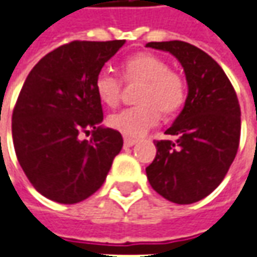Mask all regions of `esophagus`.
<instances>
[{
  "label": "esophagus",
  "mask_w": 257,
  "mask_h": 257,
  "mask_svg": "<svg viewBox=\"0 0 257 257\" xmlns=\"http://www.w3.org/2000/svg\"><path fill=\"white\" fill-rule=\"evenodd\" d=\"M137 142H138V141L135 140V138H128V137L123 138V145H125V147H132V145H135Z\"/></svg>",
  "instance_id": "esophagus-1"
}]
</instances>
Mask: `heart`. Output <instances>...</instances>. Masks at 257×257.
Wrapping results in <instances>:
<instances>
[{
  "label": "heart",
  "mask_w": 257,
  "mask_h": 257,
  "mask_svg": "<svg viewBox=\"0 0 257 257\" xmlns=\"http://www.w3.org/2000/svg\"><path fill=\"white\" fill-rule=\"evenodd\" d=\"M122 80L128 86H138L135 92L137 106L122 109L110 115L107 123L126 137H140L155 126L164 115H173L184 105L187 89L184 77L170 69L165 60L152 53H138L120 66ZM97 97L110 107L119 105L123 84L106 69L95 77Z\"/></svg>",
  "instance_id": "b5f03b06"
}]
</instances>
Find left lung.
I'll return each instance as SVG.
<instances>
[{"label":"left lung","instance_id":"8db88e82","mask_svg":"<svg viewBox=\"0 0 257 257\" xmlns=\"http://www.w3.org/2000/svg\"><path fill=\"white\" fill-rule=\"evenodd\" d=\"M184 67L188 96L165 131L175 140L157 141L147 167L151 187L177 204H191L213 193L234 160L240 141V105L233 84L207 53L185 41H151Z\"/></svg>","mask_w":257,"mask_h":257}]
</instances>
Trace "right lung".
Here are the masks:
<instances>
[{"label":"right lung","instance_id":"obj_1","mask_svg":"<svg viewBox=\"0 0 257 257\" xmlns=\"http://www.w3.org/2000/svg\"><path fill=\"white\" fill-rule=\"evenodd\" d=\"M123 43L63 44L33 67L20 90L13 110L16 155L28 181L53 201L74 204L96 193L122 150V135L100 128L95 77Z\"/></svg>","mask_w":257,"mask_h":257}]
</instances>
